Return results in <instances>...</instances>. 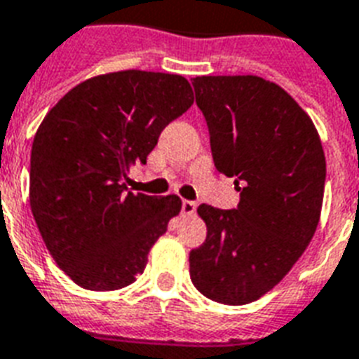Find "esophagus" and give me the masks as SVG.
Masks as SVG:
<instances>
[{"label":"esophagus","instance_id":"obj_1","mask_svg":"<svg viewBox=\"0 0 359 359\" xmlns=\"http://www.w3.org/2000/svg\"><path fill=\"white\" fill-rule=\"evenodd\" d=\"M197 205L194 201H182V214L184 216H194L196 214Z\"/></svg>","mask_w":359,"mask_h":359}]
</instances>
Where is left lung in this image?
<instances>
[{"mask_svg": "<svg viewBox=\"0 0 359 359\" xmlns=\"http://www.w3.org/2000/svg\"><path fill=\"white\" fill-rule=\"evenodd\" d=\"M196 102L214 165L235 177L238 208L199 205L207 240L190 251L191 283L225 306L259 300L290 272L317 231L326 158L311 117L259 76H197Z\"/></svg>", "mask_w": 359, "mask_h": 359, "instance_id": "8db88e82", "label": "left lung"}]
</instances>
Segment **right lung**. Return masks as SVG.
Listing matches in <instances>:
<instances>
[{
    "instance_id": "add662e5",
    "label": "right lung",
    "mask_w": 359,
    "mask_h": 359,
    "mask_svg": "<svg viewBox=\"0 0 359 359\" xmlns=\"http://www.w3.org/2000/svg\"><path fill=\"white\" fill-rule=\"evenodd\" d=\"M191 104L182 76L119 70L72 87L42 119L31 147V212L76 285L119 290L145 270L182 201L132 194L124 180Z\"/></svg>"
}]
</instances>
